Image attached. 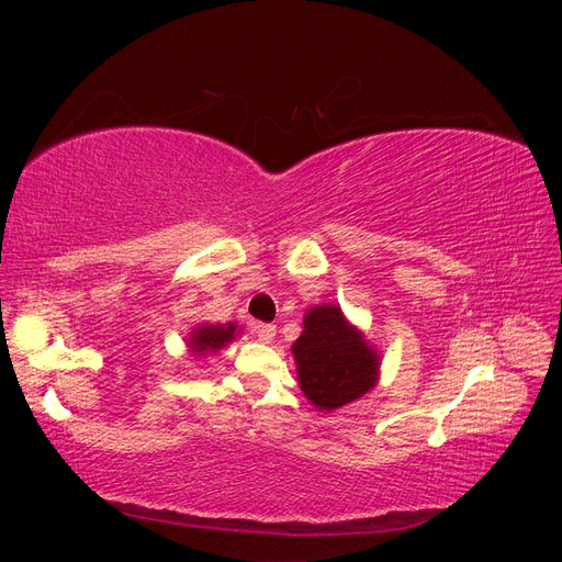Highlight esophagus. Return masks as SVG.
Returning a JSON list of instances; mask_svg holds the SVG:
<instances>
[{
	"mask_svg": "<svg viewBox=\"0 0 562 562\" xmlns=\"http://www.w3.org/2000/svg\"><path fill=\"white\" fill-rule=\"evenodd\" d=\"M252 330H255V335H258L260 342H265V345L274 342V337H277V326H271V323H255Z\"/></svg>",
	"mask_w": 562,
	"mask_h": 562,
	"instance_id": "obj_1",
	"label": "esophagus"
}]
</instances>
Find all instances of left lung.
Wrapping results in <instances>:
<instances>
[{
	"label": "left lung",
	"mask_w": 562,
	"mask_h": 562,
	"mask_svg": "<svg viewBox=\"0 0 562 562\" xmlns=\"http://www.w3.org/2000/svg\"><path fill=\"white\" fill-rule=\"evenodd\" d=\"M302 394L321 413H333L370 394L380 382L382 353L333 302L304 312V330L291 347Z\"/></svg>",
	"instance_id": "8db88e82"
}]
</instances>
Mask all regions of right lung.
<instances>
[{"label":"right lung","instance_id":"obj_1","mask_svg":"<svg viewBox=\"0 0 562 562\" xmlns=\"http://www.w3.org/2000/svg\"><path fill=\"white\" fill-rule=\"evenodd\" d=\"M241 335V328L236 323H199L190 330V335L184 337L187 351L190 356H211L217 353L220 349H225L229 342H234L236 337Z\"/></svg>","mask_w":562,"mask_h":562}]
</instances>
